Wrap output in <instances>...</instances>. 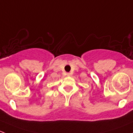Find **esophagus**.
I'll list each match as a JSON object with an SVG mask.
<instances>
[{
  "label": "esophagus",
  "mask_w": 133,
  "mask_h": 133,
  "mask_svg": "<svg viewBox=\"0 0 133 133\" xmlns=\"http://www.w3.org/2000/svg\"><path fill=\"white\" fill-rule=\"evenodd\" d=\"M66 75L68 76H71V73H66Z\"/></svg>",
  "instance_id": "1"
}]
</instances>
